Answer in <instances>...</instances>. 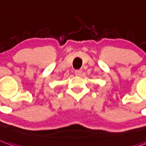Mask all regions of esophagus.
I'll return each mask as SVG.
<instances>
[{
    "instance_id": "1",
    "label": "esophagus",
    "mask_w": 146,
    "mask_h": 146,
    "mask_svg": "<svg viewBox=\"0 0 146 146\" xmlns=\"http://www.w3.org/2000/svg\"><path fill=\"white\" fill-rule=\"evenodd\" d=\"M81 73H82V70H78L75 71V75H76V76H80Z\"/></svg>"
}]
</instances>
